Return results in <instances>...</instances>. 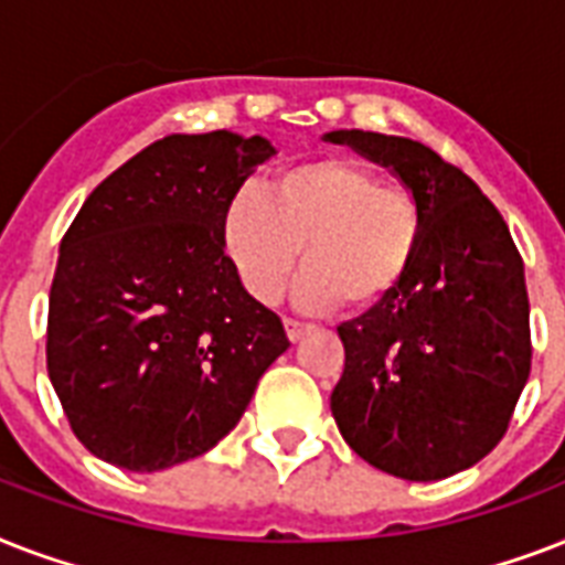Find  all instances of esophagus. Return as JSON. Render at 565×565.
I'll list each match as a JSON object with an SVG mask.
<instances>
[{
	"label": "esophagus",
	"instance_id": "obj_1",
	"mask_svg": "<svg viewBox=\"0 0 565 565\" xmlns=\"http://www.w3.org/2000/svg\"><path fill=\"white\" fill-rule=\"evenodd\" d=\"M284 331H287V337H290V343H299L301 337L310 331V326H305V322H296V319H284Z\"/></svg>",
	"mask_w": 565,
	"mask_h": 565
}]
</instances>
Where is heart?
<instances>
[{"mask_svg": "<svg viewBox=\"0 0 565 565\" xmlns=\"http://www.w3.org/2000/svg\"><path fill=\"white\" fill-rule=\"evenodd\" d=\"M422 228L416 195L358 161L317 158L264 190H237L222 213V246L252 299H278L301 255L292 290L301 308L372 310L411 273Z\"/></svg>", "mask_w": 565, "mask_h": 565, "instance_id": "b5f03b06", "label": "heart"}]
</instances>
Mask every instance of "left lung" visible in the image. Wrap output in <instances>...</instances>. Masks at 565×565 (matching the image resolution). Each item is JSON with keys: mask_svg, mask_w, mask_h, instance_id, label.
<instances>
[{"mask_svg": "<svg viewBox=\"0 0 565 565\" xmlns=\"http://www.w3.org/2000/svg\"><path fill=\"white\" fill-rule=\"evenodd\" d=\"M326 140L386 167L425 220L393 296L337 328V428L366 463L404 481L463 472L499 446L531 375L525 264L495 204L428 146L358 128Z\"/></svg>", "mask_w": 565, "mask_h": 565, "instance_id": "8db88e82", "label": "left lung"}]
</instances>
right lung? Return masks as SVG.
Segmentation results:
<instances>
[{
    "label": "right lung",
    "instance_id": "right-lung-1",
    "mask_svg": "<svg viewBox=\"0 0 565 565\" xmlns=\"http://www.w3.org/2000/svg\"><path fill=\"white\" fill-rule=\"evenodd\" d=\"M266 137L170 135L110 172L61 239L46 370L82 446L128 472L211 451L290 349L239 284L222 213Z\"/></svg>",
    "mask_w": 565,
    "mask_h": 565
}]
</instances>
